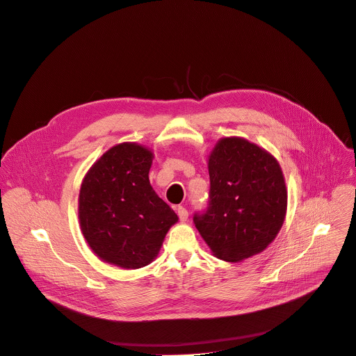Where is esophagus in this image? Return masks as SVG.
<instances>
[{
  "label": "esophagus",
  "mask_w": 356,
  "mask_h": 356,
  "mask_svg": "<svg viewBox=\"0 0 356 356\" xmlns=\"http://www.w3.org/2000/svg\"><path fill=\"white\" fill-rule=\"evenodd\" d=\"M177 213L179 216V220L181 222H186L188 220V211L184 208V207H178L177 208Z\"/></svg>",
  "instance_id": "esophagus-1"
}]
</instances>
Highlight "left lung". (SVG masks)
Wrapping results in <instances>:
<instances>
[{"label": "left lung", "instance_id": "left-lung-1", "mask_svg": "<svg viewBox=\"0 0 356 356\" xmlns=\"http://www.w3.org/2000/svg\"><path fill=\"white\" fill-rule=\"evenodd\" d=\"M208 208L193 223L218 259L241 261L263 252L280 232L287 189L279 163L245 138H222L209 156Z\"/></svg>", "mask_w": 356, "mask_h": 356}]
</instances>
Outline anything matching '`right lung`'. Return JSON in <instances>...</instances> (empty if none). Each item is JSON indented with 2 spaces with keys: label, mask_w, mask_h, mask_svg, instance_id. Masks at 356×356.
Masks as SVG:
<instances>
[{
  "label": "right lung",
  "mask_w": 356,
  "mask_h": 356,
  "mask_svg": "<svg viewBox=\"0 0 356 356\" xmlns=\"http://www.w3.org/2000/svg\"><path fill=\"white\" fill-rule=\"evenodd\" d=\"M152 152L134 143L106 151L85 177L79 220L92 250L104 261L140 268L158 254L177 213L149 185Z\"/></svg>",
  "instance_id": "add662e5"
}]
</instances>
